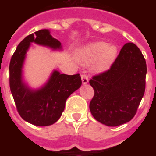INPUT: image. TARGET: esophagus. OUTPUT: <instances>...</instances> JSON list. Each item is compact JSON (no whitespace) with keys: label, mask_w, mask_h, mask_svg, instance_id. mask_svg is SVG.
I'll return each mask as SVG.
<instances>
[{"label":"esophagus","mask_w":156,"mask_h":156,"mask_svg":"<svg viewBox=\"0 0 156 156\" xmlns=\"http://www.w3.org/2000/svg\"><path fill=\"white\" fill-rule=\"evenodd\" d=\"M81 79H82L83 84H87L88 83V81H89L88 76L87 75H85V74H82V75H81Z\"/></svg>","instance_id":"1"}]
</instances>
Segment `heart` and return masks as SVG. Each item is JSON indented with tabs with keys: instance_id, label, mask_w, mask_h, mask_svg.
<instances>
[{
	"instance_id": "1",
	"label": "heart",
	"mask_w": 156,
	"mask_h": 156,
	"mask_svg": "<svg viewBox=\"0 0 156 156\" xmlns=\"http://www.w3.org/2000/svg\"><path fill=\"white\" fill-rule=\"evenodd\" d=\"M117 55V48L106 42H96L83 48L76 53L77 60L82 64L89 65L97 62L95 69L103 70L108 68Z\"/></svg>"
}]
</instances>
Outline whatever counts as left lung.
<instances>
[{
	"label": "left lung",
	"mask_w": 156,
	"mask_h": 156,
	"mask_svg": "<svg viewBox=\"0 0 156 156\" xmlns=\"http://www.w3.org/2000/svg\"><path fill=\"white\" fill-rule=\"evenodd\" d=\"M146 73L140 49L133 43L124 44L109 69L89 81L94 90L89 106L94 118L108 126L131 120L144 96Z\"/></svg>",
	"instance_id": "1"
}]
</instances>
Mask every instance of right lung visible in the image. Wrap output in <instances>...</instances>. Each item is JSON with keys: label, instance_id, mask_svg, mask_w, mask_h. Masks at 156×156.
Masks as SVG:
<instances>
[{"label": "right lung", "instance_id": "obj_1", "mask_svg": "<svg viewBox=\"0 0 156 156\" xmlns=\"http://www.w3.org/2000/svg\"><path fill=\"white\" fill-rule=\"evenodd\" d=\"M30 43L62 49L61 43L48 30H41L25 37L19 43L9 65L11 92L20 116L31 124L50 126L58 120L64 111L66 101L82 84L80 74L66 75L52 73L46 84L39 90H31L22 79V69Z\"/></svg>", "mask_w": 156, "mask_h": 156}]
</instances>
